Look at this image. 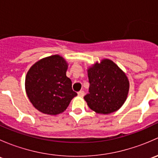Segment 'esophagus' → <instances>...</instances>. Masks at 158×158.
Returning a JSON list of instances; mask_svg holds the SVG:
<instances>
[{
	"label": "esophagus",
	"mask_w": 158,
	"mask_h": 158,
	"mask_svg": "<svg viewBox=\"0 0 158 158\" xmlns=\"http://www.w3.org/2000/svg\"><path fill=\"white\" fill-rule=\"evenodd\" d=\"M78 95H79V96H84V95H85V92H84L83 90H81L79 91V92H78Z\"/></svg>",
	"instance_id": "esophagus-1"
}]
</instances>
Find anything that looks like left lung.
<instances>
[{
	"instance_id": "8db88e82",
	"label": "left lung",
	"mask_w": 158,
	"mask_h": 158,
	"mask_svg": "<svg viewBox=\"0 0 158 158\" xmlns=\"http://www.w3.org/2000/svg\"><path fill=\"white\" fill-rule=\"evenodd\" d=\"M89 93L84 96L89 107L98 114L117 111L128 96L126 75L111 60H103L88 69Z\"/></svg>"
}]
</instances>
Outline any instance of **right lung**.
<instances>
[{"mask_svg":"<svg viewBox=\"0 0 158 158\" xmlns=\"http://www.w3.org/2000/svg\"><path fill=\"white\" fill-rule=\"evenodd\" d=\"M68 65L59 55L40 60L29 69L25 80L26 92L36 109L47 114H60L77 95L66 76Z\"/></svg>","mask_w":158,"mask_h":158,"instance_id":"1","label":"right lung"}]
</instances>
